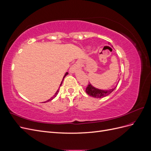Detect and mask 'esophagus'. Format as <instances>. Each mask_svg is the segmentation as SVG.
<instances>
[{
    "label": "esophagus",
    "instance_id": "34e87169",
    "mask_svg": "<svg viewBox=\"0 0 151 151\" xmlns=\"http://www.w3.org/2000/svg\"><path fill=\"white\" fill-rule=\"evenodd\" d=\"M81 63L80 62L78 61L76 62L72 66H71V67L69 69V71L71 73H74L77 70H79V69H81Z\"/></svg>",
    "mask_w": 151,
    "mask_h": 151
}]
</instances>
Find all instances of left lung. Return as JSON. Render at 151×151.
Here are the masks:
<instances>
[{
    "mask_svg": "<svg viewBox=\"0 0 151 151\" xmlns=\"http://www.w3.org/2000/svg\"><path fill=\"white\" fill-rule=\"evenodd\" d=\"M115 88H114L108 90H101L95 88L94 87H93L90 83H89L86 89V93L93 98H101L111 94L115 90Z\"/></svg>",
    "mask_w": 151,
    "mask_h": 151,
    "instance_id": "left-lung-1",
    "label": "left lung"
}]
</instances>
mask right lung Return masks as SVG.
<instances>
[{"mask_svg":"<svg viewBox=\"0 0 151 151\" xmlns=\"http://www.w3.org/2000/svg\"><path fill=\"white\" fill-rule=\"evenodd\" d=\"M67 74H68V72H66V73H65V76H63V80H62V81H63V79H64V78H65V76H67ZM62 83H61V84H60V86L62 85ZM59 89H60V88H59ZM59 89H58V90L57 91V92H56V93H55V95L53 96V97H52V98H50V99L47 100V101L46 102H48V101H51V100H52V99H53V98H55V97L57 96V94L58 93V91H59Z\"/></svg>","mask_w":151,"mask_h":151,"instance_id":"right-lung-1","label":"right lung"}]
</instances>
